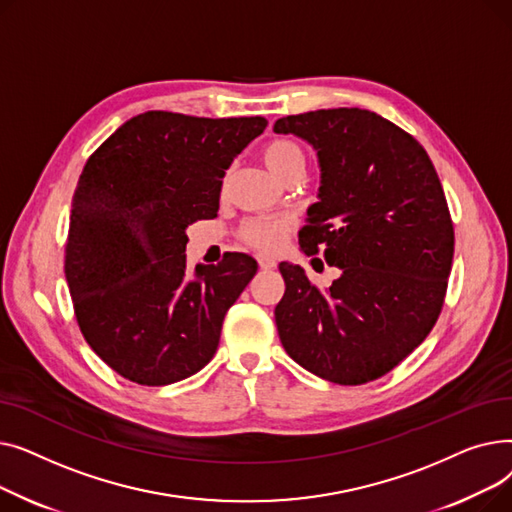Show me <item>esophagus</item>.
<instances>
[{
    "label": "esophagus",
    "mask_w": 512,
    "mask_h": 512,
    "mask_svg": "<svg viewBox=\"0 0 512 512\" xmlns=\"http://www.w3.org/2000/svg\"><path fill=\"white\" fill-rule=\"evenodd\" d=\"M257 263H259L261 270H274V267H276V261L272 257H265V255H259Z\"/></svg>",
    "instance_id": "34e87169"
}]
</instances>
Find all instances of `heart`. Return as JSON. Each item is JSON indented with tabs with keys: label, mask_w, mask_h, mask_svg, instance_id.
<instances>
[{
	"label": "heart",
	"mask_w": 512,
	"mask_h": 512,
	"mask_svg": "<svg viewBox=\"0 0 512 512\" xmlns=\"http://www.w3.org/2000/svg\"><path fill=\"white\" fill-rule=\"evenodd\" d=\"M261 157L265 166L278 178H282L290 170L305 168V149L301 147V143L288 137H278L265 143L261 149ZM290 228L292 220L288 215H253V218L242 222L238 236L245 245L261 253H274L282 247Z\"/></svg>",
	"instance_id": "heart-1"
}]
</instances>
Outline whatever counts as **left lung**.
<instances>
[{
	"label": "left lung",
	"instance_id": "1",
	"mask_svg": "<svg viewBox=\"0 0 512 512\" xmlns=\"http://www.w3.org/2000/svg\"><path fill=\"white\" fill-rule=\"evenodd\" d=\"M274 130L317 149L319 201L299 242L342 272L321 290L303 267L280 263L282 346L328 382L378 380L427 338L444 307L454 228L436 168L409 132L359 107L286 116Z\"/></svg>",
	"mask_w": 512,
	"mask_h": 512
}]
</instances>
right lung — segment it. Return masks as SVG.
I'll use <instances>...</instances> for the list:
<instances>
[{
	"label": "right lung",
	"mask_w": 512,
	"mask_h": 512,
	"mask_svg": "<svg viewBox=\"0 0 512 512\" xmlns=\"http://www.w3.org/2000/svg\"><path fill=\"white\" fill-rule=\"evenodd\" d=\"M267 120L145 112L87 159L74 191L64 272L97 357L166 386L218 351L226 311L257 274L247 253L186 276V228L218 215L222 178Z\"/></svg>",
	"instance_id": "1"
}]
</instances>
